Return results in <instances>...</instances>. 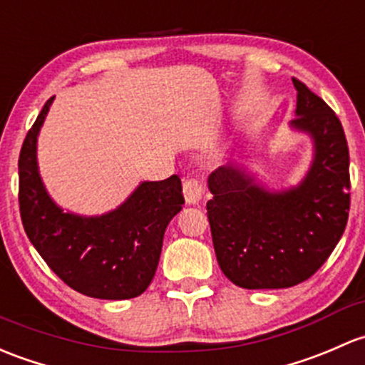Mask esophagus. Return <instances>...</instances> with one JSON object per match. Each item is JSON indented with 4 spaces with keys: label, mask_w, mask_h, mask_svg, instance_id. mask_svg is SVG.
I'll return each mask as SVG.
<instances>
[{
    "label": "esophagus",
    "mask_w": 365,
    "mask_h": 365,
    "mask_svg": "<svg viewBox=\"0 0 365 365\" xmlns=\"http://www.w3.org/2000/svg\"><path fill=\"white\" fill-rule=\"evenodd\" d=\"M183 195H185V201L189 205H199V201L202 199V185L199 180L189 178L183 183Z\"/></svg>",
    "instance_id": "obj_1"
}]
</instances>
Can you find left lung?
<instances>
[{
    "label": "left lung",
    "instance_id": "1",
    "mask_svg": "<svg viewBox=\"0 0 365 365\" xmlns=\"http://www.w3.org/2000/svg\"><path fill=\"white\" fill-rule=\"evenodd\" d=\"M289 128L308 134L313 157L297 185L269 189L240 164L215 170L208 210L222 273L241 289H289L329 259L350 210V153L339 118L299 80Z\"/></svg>",
    "mask_w": 365,
    "mask_h": 365
}]
</instances>
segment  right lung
<instances>
[{"label":"right lung","mask_w":365,"mask_h":365,"mask_svg":"<svg viewBox=\"0 0 365 365\" xmlns=\"http://www.w3.org/2000/svg\"><path fill=\"white\" fill-rule=\"evenodd\" d=\"M53 98L29 129L19 157V205L29 241L48 267L76 292L122 301L148 289L164 232L185 202L178 175L141 182L112 212L78 215L51 197L38 168V134Z\"/></svg>","instance_id":"add662e5"}]
</instances>
